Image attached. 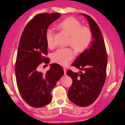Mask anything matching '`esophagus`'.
<instances>
[{"label": "esophagus", "mask_w": 125, "mask_h": 125, "mask_svg": "<svg viewBox=\"0 0 125 125\" xmlns=\"http://www.w3.org/2000/svg\"><path fill=\"white\" fill-rule=\"evenodd\" d=\"M63 71H64V74H66V72H67L66 69L65 68H63Z\"/></svg>", "instance_id": "34e87169"}]
</instances>
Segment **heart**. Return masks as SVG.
I'll use <instances>...</instances> for the list:
<instances>
[{
    "instance_id": "obj_1",
    "label": "heart",
    "mask_w": 125,
    "mask_h": 125,
    "mask_svg": "<svg viewBox=\"0 0 125 125\" xmlns=\"http://www.w3.org/2000/svg\"><path fill=\"white\" fill-rule=\"evenodd\" d=\"M57 27L69 35L68 44L77 52L84 51L89 45L92 39V32L89 28L81 26V23L76 18L70 17L58 24ZM46 42L48 47L55 46L54 31L48 28L45 31ZM74 57V53L70 48H60L54 52L52 59L54 62L62 66H66Z\"/></svg>"
}]
</instances>
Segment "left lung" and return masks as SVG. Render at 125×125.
Returning a JSON list of instances; mask_svg holds the SVG:
<instances>
[{
    "mask_svg": "<svg viewBox=\"0 0 125 125\" xmlns=\"http://www.w3.org/2000/svg\"><path fill=\"white\" fill-rule=\"evenodd\" d=\"M86 18L92 32L93 40L72 65L79 68V73L68 70L67 74L72 79L69 89L70 100L80 107L92 104L99 95L106 79L107 54L104 39L98 24L88 15Z\"/></svg>",
    "mask_w": 125,
    "mask_h": 125,
    "instance_id": "1",
    "label": "left lung"
}]
</instances>
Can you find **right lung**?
Segmentation results:
<instances>
[{"mask_svg":"<svg viewBox=\"0 0 125 125\" xmlns=\"http://www.w3.org/2000/svg\"><path fill=\"white\" fill-rule=\"evenodd\" d=\"M61 17L59 13L38 14L29 22L20 39L15 64L17 85L23 99L30 105L40 108L51 103V92L64 74L57 63L46 73L38 71L42 63H49L45 31Z\"/></svg>","mask_w":125,"mask_h":125,"instance_id":"add662e5","label":"right lung"}]
</instances>
